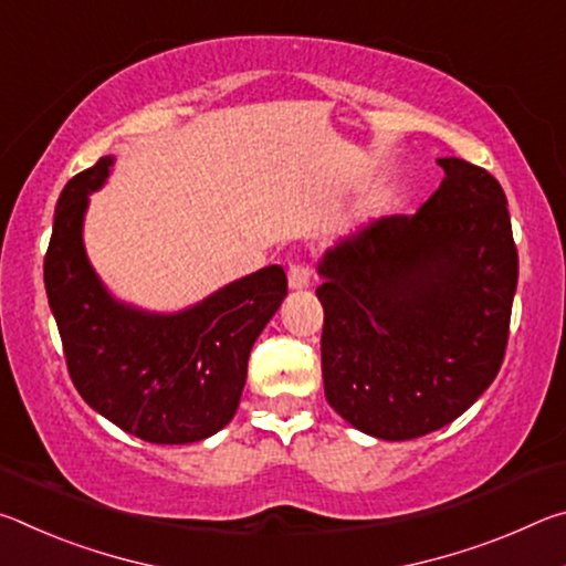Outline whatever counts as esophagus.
Instances as JSON below:
<instances>
[{
	"label": "esophagus",
	"instance_id": "1",
	"mask_svg": "<svg viewBox=\"0 0 566 566\" xmlns=\"http://www.w3.org/2000/svg\"><path fill=\"white\" fill-rule=\"evenodd\" d=\"M286 282H290L292 290H306L312 284V272L306 264H292L290 274H286Z\"/></svg>",
	"mask_w": 566,
	"mask_h": 566
}]
</instances>
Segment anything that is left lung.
Instances as JSON below:
<instances>
[{
	"label": "left lung",
	"mask_w": 566,
	"mask_h": 566,
	"mask_svg": "<svg viewBox=\"0 0 566 566\" xmlns=\"http://www.w3.org/2000/svg\"><path fill=\"white\" fill-rule=\"evenodd\" d=\"M417 214L371 219L322 254L324 395L359 432L405 442L474 405L502 367L520 260L490 171L442 157Z\"/></svg>",
	"instance_id": "1"
}]
</instances>
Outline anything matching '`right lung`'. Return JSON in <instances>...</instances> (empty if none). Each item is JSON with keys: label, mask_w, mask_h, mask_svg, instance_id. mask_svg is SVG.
<instances>
[{"label": "right lung", "mask_w": 566, "mask_h": 566, "mask_svg": "<svg viewBox=\"0 0 566 566\" xmlns=\"http://www.w3.org/2000/svg\"><path fill=\"white\" fill-rule=\"evenodd\" d=\"M114 157L66 181L54 209L44 286L66 369L87 405L151 444H191L232 421L256 337L286 296L280 264L247 274L179 312L114 296L84 249L90 195Z\"/></svg>", "instance_id": "add662e5"}]
</instances>
